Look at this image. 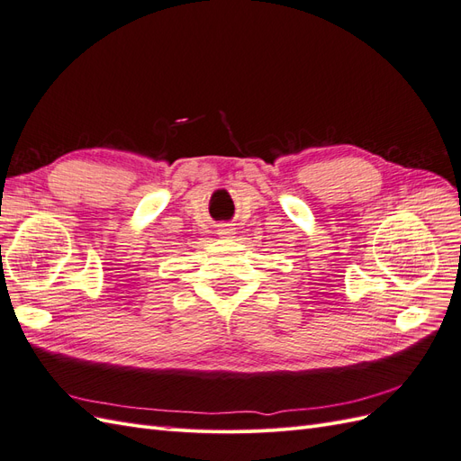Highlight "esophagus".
Wrapping results in <instances>:
<instances>
[{
    "label": "esophagus",
    "mask_w": 461,
    "mask_h": 461,
    "mask_svg": "<svg viewBox=\"0 0 461 461\" xmlns=\"http://www.w3.org/2000/svg\"><path fill=\"white\" fill-rule=\"evenodd\" d=\"M234 230L236 229L230 225V222H221V225H217V234L221 236V239H230Z\"/></svg>",
    "instance_id": "34e87169"
}]
</instances>
